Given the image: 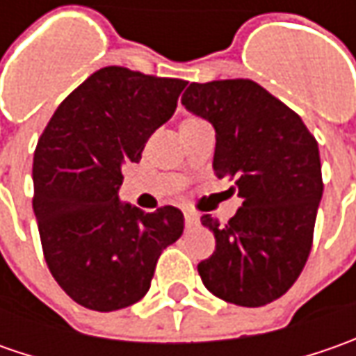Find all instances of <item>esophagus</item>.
Returning <instances> with one entry per match:
<instances>
[{
	"label": "esophagus",
	"instance_id": "esophagus-1",
	"mask_svg": "<svg viewBox=\"0 0 356 356\" xmlns=\"http://www.w3.org/2000/svg\"><path fill=\"white\" fill-rule=\"evenodd\" d=\"M184 220H186V226H194V224H198V213L184 212Z\"/></svg>",
	"mask_w": 356,
	"mask_h": 356
}]
</instances>
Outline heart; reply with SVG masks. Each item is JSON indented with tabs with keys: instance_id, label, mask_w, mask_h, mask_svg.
Segmentation results:
<instances>
[{
	"instance_id": "obj_1",
	"label": "heart",
	"mask_w": 356,
	"mask_h": 356,
	"mask_svg": "<svg viewBox=\"0 0 356 356\" xmlns=\"http://www.w3.org/2000/svg\"><path fill=\"white\" fill-rule=\"evenodd\" d=\"M192 120H196V118H186L184 122H182V124H188V122H192Z\"/></svg>"
}]
</instances>
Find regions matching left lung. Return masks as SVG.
<instances>
[{
  "mask_svg": "<svg viewBox=\"0 0 356 356\" xmlns=\"http://www.w3.org/2000/svg\"><path fill=\"white\" fill-rule=\"evenodd\" d=\"M190 113L216 130L213 172L229 178L241 206L220 224L202 216L216 238L200 261L206 289L239 307H261L293 285L307 261L323 196L315 136L287 104L250 79L190 83Z\"/></svg>",
  "mask_w": 356,
  "mask_h": 356,
  "instance_id": "left-lung-1",
  "label": "left lung"
}]
</instances>
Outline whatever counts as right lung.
<instances>
[{
  "label": "right lung",
  "mask_w": 356,
  "mask_h": 356,
  "mask_svg": "<svg viewBox=\"0 0 356 356\" xmlns=\"http://www.w3.org/2000/svg\"><path fill=\"white\" fill-rule=\"evenodd\" d=\"M182 79L104 67L55 111L33 156V212L49 271L83 307L117 311L150 289L162 250L182 236L174 206L118 200L122 164L174 115Z\"/></svg>",
  "instance_id": "1"
}]
</instances>
